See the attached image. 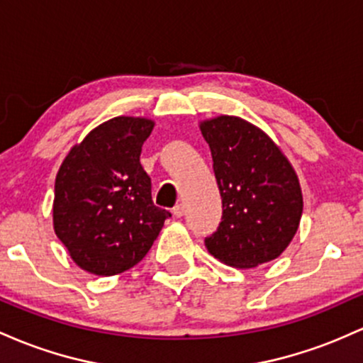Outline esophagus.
<instances>
[{
	"instance_id": "obj_1",
	"label": "esophagus",
	"mask_w": 363,
	"mask_h": 363,
	"mask_svg": "<svg viewBox=\"0 0 363 363\" xmlns=\"http://www.w3.org/2000/svg\"><path fill=\"white\" fill-rule=\"evenodd\" d=\"M183 213H185V207H183V203H178V206L173 207V214L177 216V218H182Z\"/></svg>"
}]
</instances>
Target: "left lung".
<instances>
[{
    "instance_id": "obj_1",
    "label": "left lung",
    "mask_w": 363,
    "mask_h": 363,
    "mask_svg": "<svg viewBox=\"0 0 363 363\" xmlns=\"http://www.w3.org/2000/svg\"><path fill=\"white\" fill-rule=\"evenodd\" d=\"M223 202L218 230L206 236L216 259L255 267L279 257L303 211L298 178L262 130L236 116L201 123Z\"/></svg>"
}]
</instances>
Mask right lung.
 Returning a JSON list of instances; mask_svg holds the SVG:
<instances>
[{
  "mask_svg": "<svg viewBox=\"0 0 363 363\" xmlns=\"http://www.w3.org/2000/svg\"><path fill=\"white\" fill-rule=\"evenodd\" d=\"M154 123L118 116L94 128L63 161L55 183L56 236L77 266L115 276L140 262L171 213L154 206L140 164Z\"/></svg>",
  "mask_w": 363,
  "mask_h": 363,
  "instance_id": "1",
  "label": "right lung"
}]
</instances>
